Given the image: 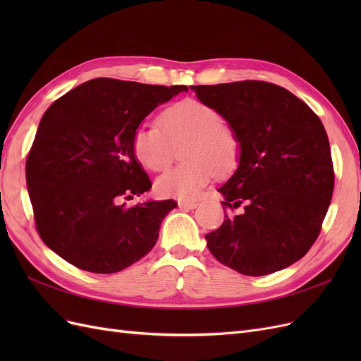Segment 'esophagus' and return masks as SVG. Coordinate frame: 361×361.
<instances>
[{"label":"esophagus","instance_id":"34e87169","mask_svg":"<svg viewBox=\"0 0 361 361\" xmlns=\"http://www.w3.org/2000/svg\"><path fill=\"white\" fill-rule=\"evenodd\" d=\"M197 202H179V207L180 209H185V211H190V209H195L197 207Z\"/></svg>","mask_w":361,"mask_h":361}]
</instances>
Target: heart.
I'll use <instances>...</instances> for the list:
<instances>
[{"label": "heart", "instance_id": "obj_1", "mask_svg": "<svg viewBox=\"0 0 361 361\" xmlns=\"http://www.w3.org/2000/svg\"><path fill=\"white\" fill-rule=\"evenodd\" d=\"M158 125L140 126L133 137L138 162L150 171L169 169L180 150L182 164L158 178L155 188L161 197L192 200L214 171H231L239 158L235 130L221 122L214 106L195 99L174 102L158 117Z\"/></svg>", "mask_w": 361, "mask_h": 361}]
</instances>
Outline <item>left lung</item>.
<instances>
[{"mask_svg": "<svg viewBox=\"0 0 361 361\" xmlns=\"http://www.w3.org/2000/svg\"><path fill=\"white\" fill-rule=\"evenodd\" d=\"M241 146L239 166L218 190L226 215L207 233L214 257L244 276H267L300 260L318 239L334 190L329 137L312 108L280 85L238 81L192 85ZM238 207L241 214H232Z\"/></svg>", "mask_w": 361, "mask_h": 361, "instance_id": "obj_1", "label": "left lung"}]
</instances>
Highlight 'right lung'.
Returning <instances> with one entry per match:
<instances>
[{
    "label": "right lung",
    "instance_id": "obj_1",
    "mask_svg": "<svg viewBox=\"0 0 361 361\" xmlns=\"http://www.w3.org/2000/svg\"><path fill=\"white\" fill-rule=\"evenodd\" d=\"M187 85L87 81L43 114L25 164L37 233L73 267L113 274L154 248L174 200H123L152 182L133 150L138 125Z\"/></svg>",
    "mask_w": 361,
    "mask_h": 361
}]
</instances>
